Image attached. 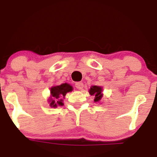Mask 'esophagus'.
<instances>
[{"label":"esophagus","mask_w":157,"mask_h":157,"mask_svg":"<svg viewBox=\"0 0 157 157\" xmlns=\"http://www.w3.org/2000/svg\"><path fill=\"white\" fill-rule=\"evenodd\" d=\"M75 86L77 89H80V90H81V89H82V88H83V83H82V82H76Z\"/></svg>","instance_id":"esophagus-1"}]
</instances>
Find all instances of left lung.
<instances>
[{"label": "left lung", "mask_w": 157, "mask_h": 157, "mask_svg": "<svg viewBox=\"0 0 157 157\" xmlns=\"http://www.w3.org/2000/svg\"><path fill=\"white\" fill-rule=\"evenodd\" d=\"M102 92L103 88L102 86H92L89 90L90 95L94 96V101L95 103L101 102V99H102L103 98V95H104Z\"/></svg>", "instance_id": "obj_1"}]
</instances>
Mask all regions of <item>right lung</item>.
Wrapping results in <instances>:
<instances>
[{
    "label": "right lung",
    "mask_w": 157,
    "mask_h": 157,
    "mask_svg": "<svg viewBox=\"0 0 157 157\" xmlns=\"http://www.w3.org/2000/svg\"><path fill=\"white\" fill-rule=\"evenodd\" d=\"M72 90L73 87L67 82L59 86H53L50 89L51 94L48 100L50 106L52 108H56L59 106H63V99L67 93L72 92Z\"/></svg>",
    "instance_id": "add662e5"
}]
</instances>
